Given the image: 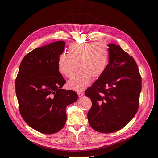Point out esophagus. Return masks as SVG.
Returning a JSON list of instances; mask_svg holds the SVG:
<instances>
[{
	"mask_svg": "<svg viewBox=\"0 0 158 158\" xmlns=\"http://www.w3.org/2000/svg\"><path fill=\"white\" fill-rule=\"evenodd\" d=\"M78 93V96L79 97H82V96H83L84 95V92H77Z\"/></svg>",
	"mask_w": 158,
	"mask_h": 158,
	"instance_id": "obj_1",
	"label": "esophagus"
}]
</instances>
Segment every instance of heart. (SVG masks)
<instances>
[{"label": "heart", "instance_id": "b5f03b06", "mask_svg": "<svg viewBox=\"0 0 158 158\" xmlns=\"http://www.w3.org/2000/svg\"><path fill=\"white\" fill-rule=\"evenodd\" d=\"M68 53H61L57 64L60 73L70 77L77 68L80 70L68 82L69 86L76 91L84 89L94 78L101 76L106 69L109 60V48L103 41L71 43Z\"/></svg>", "mask_w": 158, "mask_h": 158}]
</instances>
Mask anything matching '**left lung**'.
I'll return each instance as SVG.
<instances>
[{
    "instance_id": "obj_1",
    "label": "left lung",
    "mask_w": 158,
    "mask_h": 158,
    "mask_svg": "<svg viewBox=\"0 0 158 158\" xmlns=\"http://www.w3.org/2000/svg\"><path fill=\"white\" fill-rule=\"evenodd\" d=\"M109 64L103 73L85 92L92 100L88 120L102 133L121 130L136 114L142 89L137 64L119 45L108 44Z\"/></svg>"
}]
</instances>
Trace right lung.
I'll return each instance as SVG.
<instances>
[{
	"mask_svg": "<svg viewBox=\"0 0 158 158\" xmlns=\"http://www.w3.org/2000/svg\"><path fill=\"white\" fill-rule=\"evenodd\" d=\"M65 42L55 41L38 47L22 59L15 81L22 117L28 125L46 135L60 131L66 121V107L78 99V94L62 87L66 83L57 60Z\"/></svg>",
	"mask_w": 158,
	"mask_h": 158,
	"instance_id": "1",
	"label": "right lung"
}]
</instances>
